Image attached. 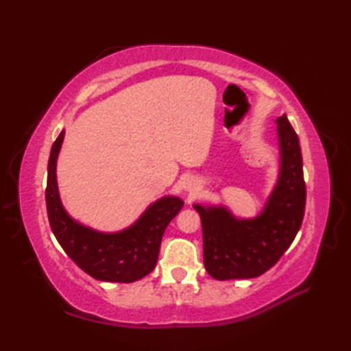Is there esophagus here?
<instances>
[{
  "label": "esophagus",
  "instance_id": "1",
  "mask_svg": "<svg viewBox=\"0 0 351 351\" xmlns=\"http://www.w3.org/2000/svg\"><path fill=\"white\" fill-rule=\"evenodd\" d=\"M182 189L186 190V192H189V193H195V192H198L199 184H198L197 180H195V178L190 176V178H186V180H184Z\"/></svg>",
  "mask_w": 351,
  "mask_h": 351
}]
</instances>
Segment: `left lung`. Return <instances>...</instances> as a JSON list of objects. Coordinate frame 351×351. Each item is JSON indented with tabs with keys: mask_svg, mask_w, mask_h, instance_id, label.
<instances>
[{
	"mask_svg": "<svg viewBox=\"0 0 351 351\" xmlns=\"http://www.w3.org/2000/svg\"><path fill=\"white\" fill-rule=\"evenodd\" d=\"M278 175L263 209L237 217L224 204H193L203 226L204 266L217 280L254 278L274 266L299 232L306 189L299 138L287 114L276 119Z\"/></svg>",
	"mask_w": 351,
	"mask_h": 351,
	"instance_id": "8db88e82",
	"label": "left lung"
}]
</instances>
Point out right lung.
<instances>
[{
    "mask_svg": "<svg viewBox=\"0 0 351 351\" xmlns=\"http://www.w3.org/2000/svg\"><path fill=\"white\" fill-rule=\"evenodd\" d=\"M64 130L51 148L47 162L46 207L52 232L63 251L86 274L100 282L132 283L154 269L162 235L169 223L182 209L184 201L165 195L147 207L125 229L102 232L77 221L62 203L57 184V159Z\"/></svg>",
    "mask_w": 351,
    "mask_h": 351,
    "instance_id": "obj_1",
    "label": "right lung"
}]
</instances>
